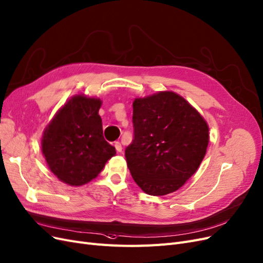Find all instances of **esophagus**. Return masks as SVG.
Returning <instances> with one entry per match:
<instances>
[{"label":"esophagus","instance_id":"esophagus-1","mask_svg":"<svg viewBox=\"0 0 263 263\" xmlns=\"http://www.w3.org/2000/svg\"><path fill=\"white\" fill-rule=\"evenodd\" d=\"M115 147H116L118 153H122V145H121L120 142H116L115 143Z\"/></svg>","mask_w":263,"mask_h":263}]
</instances>
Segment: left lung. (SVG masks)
I'll list each match as a JSON object with an SVG mask.
<instances>
[{
	"label": "left lung",
	"instance_id": "1",
	"mask_svg": "<svg viewBox=\"0 0 263 263\" xmlns=\"http://www.w3.org/2000/svg\"><path fill=\"white\" fill-rule=\"evenodd\" d=\"M132 121L134 137L124 154L134 181L151 196L182 187L205 156L206 121L174 91L135 99Z\"/></svg>",
	"mask_w": 263,
	"mask_h": 263
}]
</instances>
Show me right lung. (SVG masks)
<instances>
[{"mask_svg": "<svg viewBox=\"0 0 263 263\" xmlns=\"http://www.w3.org/2000/svg\"><path fill=\"white\" fill-rule=\"evenodd\" d=\"M100 106L98 98L74 96L44 131L42 154L62 182L75 187L89 182L116 154V148L104 139Z\"/></svg>", "mask_w": 263, "mask_h": 263, "instance_id": "right-lung-1", "label": "right lung"}]
</instances>
